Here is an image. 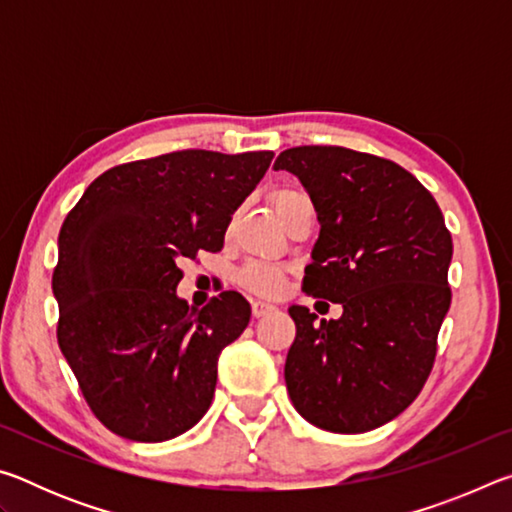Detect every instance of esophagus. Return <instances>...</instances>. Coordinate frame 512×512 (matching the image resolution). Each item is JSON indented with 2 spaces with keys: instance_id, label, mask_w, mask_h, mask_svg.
Here are the masks:
<instances>
[{
  "instance_id": "esophagus-1",
  "label": "esophagus",
  "mask_w": 512,
  "mask_h": 512,
  "mask_svg": "<svg viewBox=\"0 0 512 512\" xmlns=\"http://www.w3.org/2000/svg\"><path fill=\"white\" fill-rule=\"evenodd\" d=\"M271 311H275V305H271V302L266 300H253V316L255 318H262L266 314H271Z\"/></svg>"
}]
</instances>
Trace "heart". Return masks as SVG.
I'll list each match as a JSON object with an SVG mask.
<instances>
[{
    "instance_id": "1",
    "label": "heart",
    "mask_w": 512,
    "mask_h": 512,
    "mask_svg": "<svg viewBox=\"0 0 512 512\" xmlns=\"http://www.w3.org/2000/svg\"><path fill=\"white\" fill-rule=\"evenodd\" d=\"M305 198L300 192H293V189H277V192L271 194V205L277 214V219H282L287 214L289 207ZM239 282L241 287H246L248 291L257 293V296H277L282 293L284 287H287V275H284L282 268H277L273 264H248L241 268L239 273Z\"/></svg>"
}]
</instances>
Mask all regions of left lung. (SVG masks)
I'll return each mask as SVG.
<instances>
[{"instance_id": "8db88e82", "label": "left lung", "mask_w": 512, "mask_h": 512, "mask_svg": "<svg viewBox=\"0 0 512 512\" xmlns=\"http://www.w3.org/2000/svg\"><path fill=\"white\" fill-rule=\"evenodd\" d=\"M273 169L293 173L318 214L302 291L343 307L336 320L289 307L291 402L325 431L377 429L418 397L436 359L452 302L443 212L400 164L343 146H296Z\"/></svg>"}]
</instances>
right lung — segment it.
I'll return each instance as SVG.
<instances>
[{
    "instance_id": "add662e5",
    "label": "right lung",
    "mask_w": 512,
    "mask_h": 512,
    "mask_svg": "<svg viewBox=\"0 0 512 512\" xmlns=\"http://www.w3.org/2000/svg\"><path fill=\"white\" fill-rule=\"evenodd\" d=\"M271 160L273 151H176L119 164L67 214L51 277L58 345L117 436L162 443L210 409L219 354L246 329L250 305L223 291L189 307L176 293L178 264L223 248Z\"/></svg>"
}]
</instances>
